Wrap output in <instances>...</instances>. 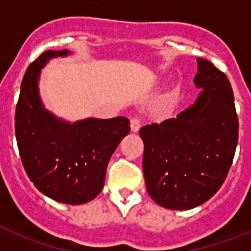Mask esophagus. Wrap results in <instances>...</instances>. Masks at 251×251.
Here are the masks:
<instances>
[{"label":"esophagus","instance_id":"1","mask_svg":"<svg viewBox=\"0 0 251 251\" xmlns=\"http://www.w3.org/2000/svg\"><path fill=\"white\" fill-rule=\"evenodd\" d=\"M142 127V124H141V121L137 118H133L130 119V130H132L133 133H137L139 130V128Z\"/></svg>","mask_w":251,"mask_h":251}]
</instances>
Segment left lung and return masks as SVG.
Instances as JSON below:
<instances>
[{
    "label": "left lung",
    "mask_w": 251,
    "mask_h": 251,
    "mask_svg": "<svg viewBox=\"0 0 251 251\" xmlns=\"http://www.w3.org/2000/svg\"><path fill=\"white\" fill-rule=\"evenodd\" d=\"M194 104L162 123L139 130L143 174L152 200L171 210H190L211 199L225 181L238 145L234 93L225 74L197 59Z\"/></svg>",
    "instance_id": "obj_1"
}]
</instances>
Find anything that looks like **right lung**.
I'll return each instance as SVG.
<instances>
[{"instance_id":"obj_1","label":"right lung","mask_w":251,"mask_h":251,"mask_svg":"<svg viewBox=\"0 0 251 251\" xmlns=\"http://www.w3.org/2000/svg\"><path fill=\"white\" fill-rule=\"evenodd\" d=\"M68 50H49L31 63L22 79L15 132L22 165L35 187L57 202L81 205L100 194L106 166L129 133L126 117L66 122L44 106L40 74L51 59Z\"/></svg>"}]
</instances>
